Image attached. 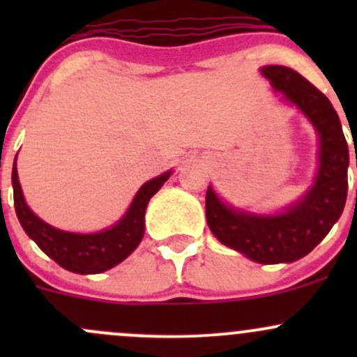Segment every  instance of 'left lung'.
<instances>
[{
	"label": "left lung",
	"instance_id": "1",
	"mask_svg": "<svg viewBox=\"0 0 357 357\" xmlns=\"http://www.w3.org/2000/svg\"><path fill=\"white\" fill-rule=\"evenodd\" d=\"M261 74L287 103L305 115L318 135L314 183L301 199L275 214L235 208L208 185L205 215L222 245L259 264H280L307 255L342 215L347 200L349 146L330 100L307 79L283 66L261 67Z\"/></svg>",
	"mask_w": 357,
	"mask_h": 357
}]
</instances>
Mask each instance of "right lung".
Instances as JSON below:
<instances>
[{
    "label": "right lung",
    "mask_w": 357,
    "mask_h": 357,
    "mask_svg": "<svg viewBox=\"0 0 357 357\" xmlns=\"http://www.w3.org/2000/svg\"><path fill=\"white\" fill-rule=\"evenodd\" d=\"M172 169L146 181L132 199L126 214L110 228L96 233H72L55 228L31 211L24 199L17 172V157L13 160L12 185L15 212L29 238L34 240L48 257L63 269L77 275H96L121 264L135 252L145 233V211L150 199L171 178Z\"/></svg>",
    "instance_id": "1"
}]
</instances>
